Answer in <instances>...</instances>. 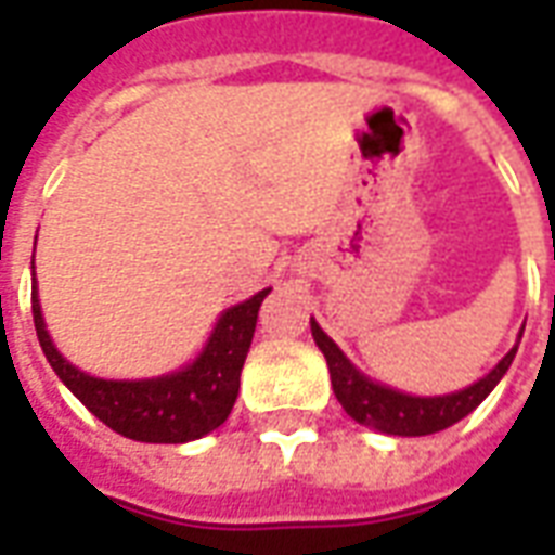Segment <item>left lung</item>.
<instances>
[{"label":"left lung","mask_w":555,"mask_h":555,"mask_svg":"<svg viewBox=\"0 0 555 555\" xmlns=\"http://www.w3.org/2000/svg\"><path fill=\"white\" fill-rule=\"evenodd\" d=\"M312 336L314 345L321 348L330 365V377H333V392H336L338 404L345 408L350 418H357L365 428L380 430V434H396V437H425V434H437L442 428H452L454 422H461L469 416L473 410L493 392V386L500 384L502 374L508 372L517 345H514L500 362L496 369H490L481 380L473 386H466L461 392L452 396H408V392H398L384 384H374L365 374L350 365V360L338 350L333 338L326 336L324 330L312 321ZM524 336V333H520Z\"/></svg>","instance_id":"8db88e82"}]
</instances>
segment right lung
<instances>
[{"label":"right lung","mask_w":555,"mask_h":555,"mask_svg":"<svg viewBox=\"0 0 555 555\" xmlns=\"http://www.w3.org/2000/svg\"><path fill=\"white\" fill-rule=\"evenodd\" d=\"M31 294V318L47 362L59 380L101 418L106 428L139 442H190L205 437L229 418L241 369L253 345L258 309L270 288L258 291L249 300L231 306L219 314L205 350L181 372L151 377V380H103L79 372L77 365L55 350L43 324L38 285Z\"/></svg>","instance_id":"add662e5"}]
</instances>
